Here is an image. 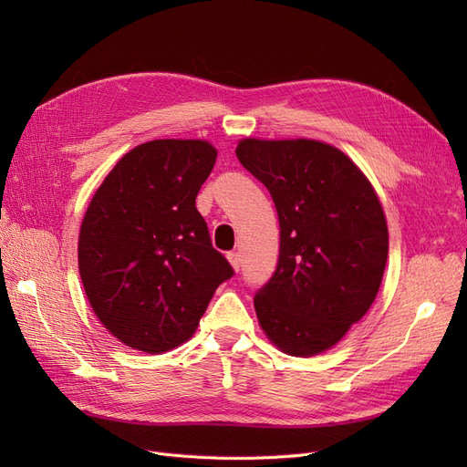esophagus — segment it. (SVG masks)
<instances>
[{
	"mask_svg": "<svg viewBox=\"0 0 467 467\" xmlns=\"http://www.w3.org/2000/svg\"><path fill=\"white\" fill-rule=\"evenodd\" d=\"M228 261L232 263V266L235 268V271H239V266H242V255H239L237 251H230L228 253Z\"/></svg>",
	"mask_w": 467,
	"mask_h": 467,
	"instance_id": "obj_1",
	"label": "esophagus"
}]
</instances>
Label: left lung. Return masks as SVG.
Here are the masks:
<instances>
[{"label": "left lung", "instance_id": "obj_1", "mask_svg": "<svg viewBox=\"0 0 467 467\" xmlns=\"http://www.w3.org/2000/svg\"><path fill=\"white\" fill-rule=\"evenodd\" d=\"M237 160L273 196L280 253L255 298L268 338L292 357L331 348L368 312L388 261L384 210L360 169L316 140H242Z\"/></svg>", "mask_w": 467, "mask_h": 467}]
</instances>
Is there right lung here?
Wrapping results in <instances>:
<instances>
[{
    "instance_id": "obj_1",
    "label": "right lung",
    "mask_w": 467,
    "mask_h": 467,
    "mask_svg": "<svg viewBox=\"0 0 467 467\" xmlns=\"http://www.w3.org/2000/svg\"><path fill=\"white\" fill-rule=\"evenodd\" d=\"M216 155L202 140H153L126 153L93 196L79 275L95 316L126 347L158 355L185 343L234 276L194 204Z\"/></svg>"
}]
</instances>
